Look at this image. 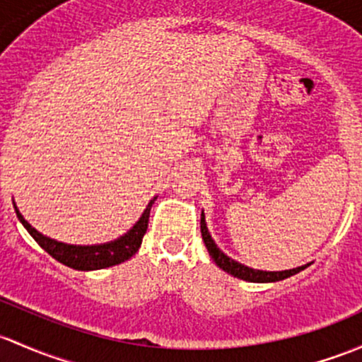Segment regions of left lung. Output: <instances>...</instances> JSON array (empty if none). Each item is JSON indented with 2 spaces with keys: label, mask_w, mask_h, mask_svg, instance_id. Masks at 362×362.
<instances>
[{
  "label": "left lung",
  "mask_w": 362,
  "mask_h": 362,
  "mask_svg": "<svg viewBox=\"0 0 362 362\" xmlns=\"http://www.w3.org/2000/svg\"><path fill=\"white\" fill-rule=\"evenodd\" d=\"M201 235H203L204 246H206L211 260L215 262L222 271L230 274V276L238 277V279L248 281V283H276V281H283L286 279V277L295 276V274H298L300 271H303V269H307L310 265V264H305L302 265V267L290 269V271L269 272V271H258V269H251V267H246L245 264H239V262H235L234 258L227 257V255L216 246V243L213 241L210 230H208L206 227V220H204V211H201Z\"/></svg>",
  "instance_id": "left-lung-1"
}]
</instances>
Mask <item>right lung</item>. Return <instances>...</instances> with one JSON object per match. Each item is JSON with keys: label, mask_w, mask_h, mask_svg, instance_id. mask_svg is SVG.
<instances>
[{"label": "right lung", "mask_w": 362, "mask_h": 362, "mask_svg": "<svg viewBox=\"0 0 362 362\" xmlns=\"http://www.w3.org/2000/svg\"><path fill=\"white\" fill-rule=\"evenodd\" d=\"M158 197H152L149 204L146 206L140 218L136 220L135 226L132 227L127 234L119 235L117 239L109 243H100V245H67V243L57 241V239L48 238V235L41 234L40 230L34 229L28 220L22 216L18 211L17 204L13 203L15 213H17L18 220L25 230L34 238V241L41 246L48 255H52L57 262L67 265V267L76 269V271H98V269H107L112 265L121 264V262L128 260L136 253L142 245V238L146 234L147 226H149V215L151 208Z\"/></svg>", "instance_id": "add662e5"}]
</instances>
